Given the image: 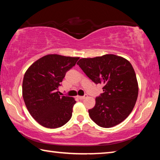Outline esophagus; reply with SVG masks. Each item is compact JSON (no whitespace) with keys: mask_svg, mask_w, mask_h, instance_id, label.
Masks as SVG:
<instances>
[{"mask_svg":"<svg viewBox=\"0 0 160 160\" xmlns=\"http://www.w3.org/2000/svg\"><path fill=\"white\" fill-rule=\"evenodd\" d=\"M87 97H88V95H87V94H86V95H85V96H78V98H79L81 100L85 99L87 98Z\"/></svg>","mask_w":160,"mask_h":160,"instance_id":"1","label":"esophagus"}]
</instances>
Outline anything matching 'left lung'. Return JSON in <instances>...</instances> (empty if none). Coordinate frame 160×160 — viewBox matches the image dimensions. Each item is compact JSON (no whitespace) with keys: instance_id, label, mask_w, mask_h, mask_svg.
I'll return each mask as SVG.
<instances>
[{"instance_id":"obj_1","label":"left lung","mask_w":160,"mask_h":160,"mask_svg":"<svg viewBox=\"0 0 160 160\" xmlns=\"http://www.w3.org/2000/svg\"><path fill=\"white\" fill-rule=\"evenodd\" d=\"M77 64L96 84H102L104 93L95 99L88 111L94 123L103 128L121 123L133 109L138 94V84L131 63L121 56L105 54L80 58Z\"/></svg>"}]
</instances>
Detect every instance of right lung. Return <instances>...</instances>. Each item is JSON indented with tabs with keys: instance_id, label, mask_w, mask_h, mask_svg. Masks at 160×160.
<instances>
[{
	"instance_id": "right-lung-1",
	"label": "right lung",
	"mask_w": 160,
	"mask_h": 160,
	"mask_svg": "<svg viewBox=\"0 0 160 160\" xmlns=\"http://www.w3.org/2000/svg\"><path fill=\"white\" fill-rule=\"evenodd\" d=\"M79 57L48 54L28 68L24 75L22 97L27 109L40 125L59 128L72 116L73 97L60 96L58 88L66 72Z\"/></svg>"
}]
</instances>
